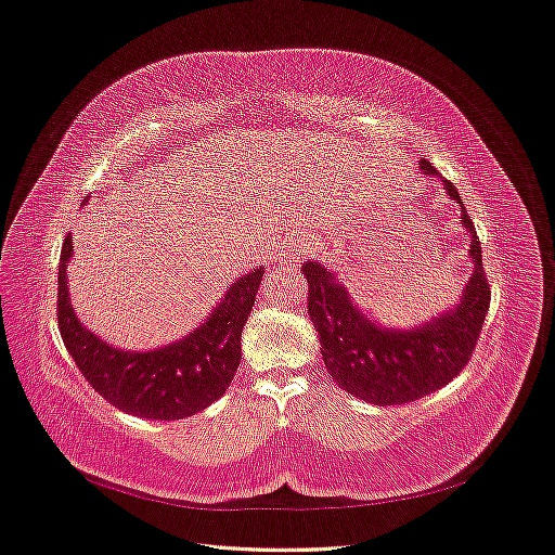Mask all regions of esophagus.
I'll use <instances>...</instances> for the list:
<instances>
[{"label":"esophagus","mask_w":555,"mask_h":555,"mask_svg":"<svg viewBox=\"0 0 555 555\" xmlns=\"http://www.w3.org/2000/svg\"><path fill=\"white\" fill-rule=\"evenodd\" d=\"M304 260V247L299 245H289L279 254V262H283L285 268H299Z\"/></svg>","instance_id":"34e87169"}]
</instances>
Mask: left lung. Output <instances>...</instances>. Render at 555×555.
<instances>
[{"label": "left lung", "mask_w": 555, "mask_h": 555, "mask_svg": "<svg viewBox=\"0 0 555 555\" xmlns=\"http://www.w3.org/2000/svg\"><path fill=\"white\" fill-rule=\"evenodd\" d=\"M425 175H436L427 159ZM448 195L461 204L459 191L443 180ZM461 224L470 233L473 274L454 308L414 328H387L373 322L348 289L322 262L306 260L308 314L319 333V351L333 380L351 396L377 404H404L439 391L468 364L490 306V287L481 268L475 224L461 204Z\"/></svg>", "instance_id": "left-lung-1"}]
</instances>
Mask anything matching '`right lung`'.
I'll return each instance as SVG.
<instances>
[{
	"mask_svg": "<svg viewBox=\"0 0 555 555\" xmlns=\"http://www.w3.org/2000/svg\"><path fill=\"white\" fill-rule=\"evenodd\" d=\"M72 236L57 266V326L85 380L109 404L151 421L189 418L216 402L241 364V337L266 268L233 281L220 304L186 337L153 351H126L85 328L67 287Z\"/></svg>",
	"mask_w": 555,
	"mask_h": 555,
	"instance_id": "add662e5",
	"label": "right lung"
}]
</instances>
